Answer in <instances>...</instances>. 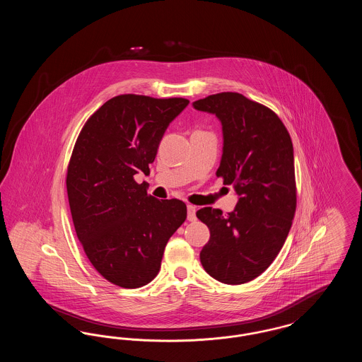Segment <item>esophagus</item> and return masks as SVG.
<instances>
[{
	"mask_svg": "<svg viewBox=\"0 0 362 362\" xmlns=\"http://www.w3.org/2000/svg\"><path fill=\"white\" fill-rule=\"evenodd\" d=\"M195 213H197V209H195V206L189 205V206H187V220H189V221H195V220H197Z\"/></svg>",
	"mask_w": 362,
	"mask_h": 362,
	"instance_id": "1",
	"label": "esophagus"
}]
</instances>
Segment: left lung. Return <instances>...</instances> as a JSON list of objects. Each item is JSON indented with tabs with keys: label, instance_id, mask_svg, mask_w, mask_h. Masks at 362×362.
<instances>
[{
	"label": "left lung",
	"instance_id": "1",
	"mask_svg": "<svg viewBox=\"0 0 362 362\" xmlns=\"http://www.w3.org/2000/svg\"><path fill=\"white\" fill-rule=\"evenodd\" d=\"M192 107L221 123L223 156L216 175L239 198L226 216L211 207L197 211L210 229L201 263L214 279L240 285L273 263L291 230L296 211L292 139L270 108L236 92L210 95Z\"/></svg>",
	"mask_w": 362,
	"mask_h": 362
}]
</instances>
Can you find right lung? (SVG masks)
<instances>
[{
	"mask_svg": "<svg viewBox=\"0 0 362 362\" xmlns=\"http://www.w3.org/2000/svg\"><path fill=\"white\" fill-rule=\"evenodd\" d=\"M189 103L115 96L86 121L74 145L66 176L74 229L93 267L121 288H141L157 276L167 243L187 217L185 202L148 195L134 176L149 173L167 127Z\"/></svg>",
	"mask_w": 362,
	"mask_h": 362,
	"instance_id": "obj_1",
	"label": "right lung"
}]
</instances>
